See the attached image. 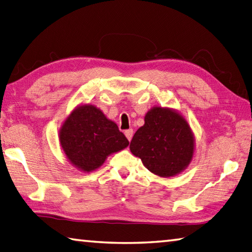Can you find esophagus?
I'll return each mask as SVG.
<instances>
[{
  "label": "esophagus",
  "instance_id": "esophagus-1",
  "mask_svg": "<svg viewBox=\"0 0 252 252\" xmlns=\"http://www.w3.org/2000/svg\"><path fill=\"white\" fill-rule=\"evenodd\" d=\"M132 134H134V131H132V129H127V130H125V136L127 137V139L128 140H131V138H132Z\"/></svg>",
  "mask_w": 252,
  "mask_h": 252
}]
</instances>
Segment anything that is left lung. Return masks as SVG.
Wrapping results in <instances>:
<instances>
[{"label":"left lung","instance_id":"left-lung-1","mask_svg":"<svg viewBox=\"0 0 252 252\" xmlns=\"http://www.w3.org/2000/svg\"><path fill=\"white\" fill-rule=\"evenodd\" d=\"M129 148L150 172L168 178L182 172L191 162L194 137L178 112L154 107L146 114L145 125L135 132Z\"/></svg>","mask_w":252,"mask_h":252}]
</instances>
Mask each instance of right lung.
Instances as JSON below:
<instances>
[{
	"label": "right lung",
	"instance_id": "1",
	"mask_svg": "<svg viewBox=\"0 0 252 252\" xmlns=\"http://www.w3.org/2000/svg\"><path fill=\"white\" fill-rule=\"evenodd\" d=\"M59 138L70 162L84 172L101 167L107 156L129 145L115 123L90 104L70 114L61 127Z\"/></svg>",
	"mask_w": 252,
	"mask_h": 252
}]
</instances>
